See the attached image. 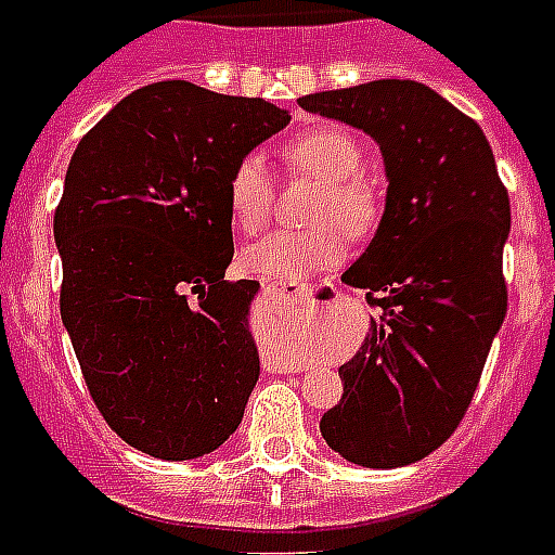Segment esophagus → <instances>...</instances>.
I'll return each mask as SVG.
<instances>
[{"instance_id": "esophagus-1", "label": "esophagus", "mask_w": 555, "mask_h": 555, "mask_svg": "<svg viewBox=\"0 0 555 555\" xmlns=\"http://www.w3.org/2000/svg\"><path fill=\"white\" fill-rule=\"evenodd\" d=\"M262 293L268 296L270 301H287V305H299V307H313L315 299L313 293L305 291V287L299 285H282V282H268V285L262 287Z\"/></svg>"}]
</instances>
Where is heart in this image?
<instances>
[{
  "instance_id": "b5f03b06",
  "label": "heart",
  "mask_w": 555,
  "mask_h": 555,
  "mask_svg": "<svg viewBox=\"0 0 555 555\" xmlns=\"http://www.w3.org/2000/svg\"><path fill=\"white\" fill-rule=\"evenodd\" d=\"M291 166L313 171L327 191L315 203L310 231H273L254 242L242 262L254 276L276 282H307L333 270L347 256V234L366 236L380 220V197L361 175L364 146L356 134L338 127H313L285 143ZM228 208L240 231L254 234L273 208V177L262 155H245L228 180Z\"/></svg>"
}]
</instances>
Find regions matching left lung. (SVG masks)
I'll return each mask as SVG.
<instances>
[{
    "label": "left lung",
    "mask_w": 555,
    "mask_h": 555,
    "mask_svg": "<svg viewBox=\"0 0 555 555\" xmlns=\"http://www.w3.org/2000/svg\"><path fill=\"white\" fill-rule=\"evenodd\" d=\"M299 106L370 134L389 183L370 248L341 276L380 319L338 366L344 395L321 437L364 468L417 463L468 412L505 319L507 191L477 120L426 83L380 78Z\"/></svg>",
    "instance_id": "1"
}]
</instances>
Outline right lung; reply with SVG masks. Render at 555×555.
I'll use <instances>...</instances> for the list:
<instances>
[{"mask_svg":"<svg viewBox=\"0 0 555 555\" xmlns=\"http://www.w3.org/2000/svg\"><path fill=\"white\" fill-rule=\"evenodd\" d=\"M291 124L262 98L157 81L83 134L53 236L62 321L98 412L157 460H197L242 423L259 380V285L228 282V180Z\"/></svg>","mask_w":555,"mask_h":555,"instance_id":"obj_1","label":"right lung"}]
</instances>
